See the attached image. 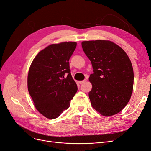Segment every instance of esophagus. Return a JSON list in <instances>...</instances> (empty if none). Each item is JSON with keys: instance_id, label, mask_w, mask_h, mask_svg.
Returning <instances> with one entry per match:
<instances>
[{"instance_id": "obj_1", "label": "esophagus", "mask_w": 151, "mask_h": 151, "mask_svg": "<svg viewBox=\"0 0 151 151\" xmlns=\"http://www.w3.org/2000/svg\"><path fill=\"white\" fill-rule=\"evenodd\" d=\"M87 80L86 79H85V80H84V81H79V83L80 84H83V83H84Z\"/></svg>"}]
</instances>
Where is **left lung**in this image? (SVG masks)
Masks as SVG:
<instances>
[{
    "label": "left lung",
    "instance_id": "8db88e82",
    "mask_svg": "<svg viewBox=\"0 0 151 151\" xmlns=\"http://www.w3.org/2000/svg\"><path fill=\"white\" fill-rule=\"evenodd\" d=\"M92 63L94 73L89 81V97L93 108L105 116L119 113L129 103L133 92L134 70L127 54L109 40L81 43Z\"/></svg>",
    "mask_w": 151,
    "mask_h": 151
}]
</instances>
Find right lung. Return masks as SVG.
<instances>
[{
  "instance_id": "add662e5",
  "label": "right lung",
  "mask_w": 151,
  "mask_h": 151,
  "mask_svg": "<svg viewBox=\"0 0 151 151\" xmlns=\"http://www.w3.org/2000/svg\"><path fill=\"white\" fill-rule=\"evenodd\" d=\"M75 42L52 44L36 55L28 75V89L36 109L48 119L60 116L70 105L77 87L69 67ZM65 73H68L64 77Z\"/></svg>"
}]
</instances>
